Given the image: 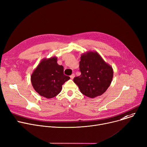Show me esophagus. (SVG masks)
<instances>
[{
  "label": "esophagus",
  "instance_id": "1",
  "mask_svg": "<svg viewBox=\"0 0 147 147\" xmlns=\"http://www.w3.org/2000/svg\"><path fill=\"white\" fill-rule=\"evenodd\" d=\"M74 76H75L74 74H72L70 76V78H71V79H73V78L74 77Z\"/></svg>",
  "mask_w": 147,
  "mask_h": 147
}]
</instances>
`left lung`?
Masks as SVG:
<instances>
[{
  "label": "left lung",
  "mask_w": 147,
  "mask_h": 147,
  "mask_svg": "<svg viewBox=\"0 0 147 147\" xmlns=\"http://www.w3.org/2000/svg\"><path fill=\"white\" fill-rule=\"evenodd\" d=\"M80 61L81 75L74 78L80 91L89 98L102 95L111 84L113 77L112 67L107 63L96 51L82 55Z\"/></svg>",
  "instance_id": "8db88e82"
}]
</instances>
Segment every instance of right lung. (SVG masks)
<instances>
[{"label":"right lung","instance_id":"obj_1","mask_svg":"<svg viewBox=\"0 0 147 147\" xmlns=\"http://www.w3.org/2000/svg\"><path fill=\"white\" fill-rule=\"evenodd\" d=\"M57 61L56 56L42 59L31 75L34 89L46 98L58 95L62 90V85L70 78L64 74L63 66L59 65Z\"/></svg>","mask_w":147,"mask_h":147}]
</instances>
